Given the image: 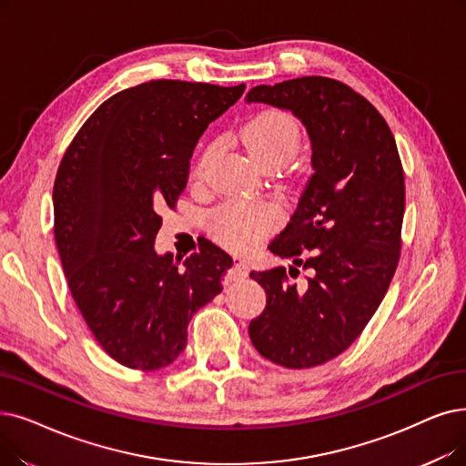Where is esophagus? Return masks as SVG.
<instances>
[{
	"mask_svg": "<svg viewBox=\"0 0 466 466\" xmlns=\"http://www.w3.org/2000/svg\"><path fill=\"white\" fill-rule=\"evenodd\" d=\"M248 272H249L248 260H244V258H236V260H234V267L228 270V279H230V281L244 279V278L248 276Z\"/></svg>",
	"mask_w": 466,
	"mask_h": 466,
	"instance_id": "1",
	"label": "esophagus"
}]
</instances>
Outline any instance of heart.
Returning a JSON list of instances; mask_svg holds the SVG:
<instances>
[{
  "label": "heart",
  "mask_w": 466,
  "mask_h": 466,
  "mask_svg": "<svg viewBox=\"0 0 466 466\" xmlns=\"http://www.w3.org/2000/svg\"><path fill=\"white\" fill-rule=\"evenodd\" d=\"M244 140L260 166H286L299 152L302 131L299 121L286 110L267 108L255 114L244 129ZM217 145H209L194 166V178L206 173ZM278 218V211L268 201L232 199L213 213V232L220 244L230 249L246 251L265 236Z\"/></svg>",
  "instance_id": "b5f03b06"
}]
</instances>
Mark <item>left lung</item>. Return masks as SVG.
Returning a JSON list of instances; mask_svg holds the SVG:
<instances>
[{
	"mask_svg": "<svg viewBox=\"0 0 466 466\" xmlns=\"http://www.w3.org/2000/svg\"><path fill=\"white\" fill-rule=\"evenodd\" d=\"M248 103L291 110L310 135L314 167L297 211L268 246L293 265L249 274L267 293L249 337L278 366H321L361 335L389 291L406 211L401 159L379 110L339 79L257 86ZM299 266L311 272L307 282L296 281Z\"/></svg>",
	"mask_w": 466,
	"mask_h": 466,
	"instance_id": "1",
	"label": "left lung"
}]
</instances>
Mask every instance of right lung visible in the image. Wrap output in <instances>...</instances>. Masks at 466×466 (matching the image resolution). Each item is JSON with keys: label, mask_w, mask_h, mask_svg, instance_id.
Instances as JSON below:
<instances>
[{"label": "right lung", "mask_w": 466, "mask_h": 466, "mask_svg": "<svg viewBox=\"0 0 466 466\" xmlns=\"http://www.w3.org/2000/svg\"><path fill=\"white\" fill-rule=\"evenodd\" d=\"M152 79L105 100L72 138L55 177V241L70 293L103 350L156 371L185 350L188 321L222 291L232 257L211 241L180 267L159 257V209L187 188L198 138L244 95Z\"/></svg>", "instance_id": "right-lung-1"}]
</instances>
